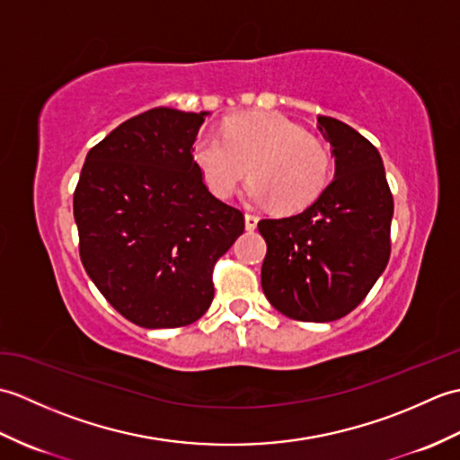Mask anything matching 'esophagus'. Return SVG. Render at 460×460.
<instances>
[{
  "label": "esophagus",
  "instance_id": "esophagus-1",
  "mask_svg": "<svg viewBox=\"0 0 460 460\" xmlns=\"http://www.w3.org/2000/svg\"><path fill=\"white\" fill-rule=\"evenodd\" d=\"M257 223H259L257 215L245 213V227H247V231H255V229H257Z\"/></svg>",
  "mask_w": 460,
  "mask_h": 460
}]
</instances>
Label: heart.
Instances as JSON below:
<instances>
[{
  "label": "heart",
  "instance_id": "1",
  "mask_svg": "<svg viewBox=\"0 0 460 460\" xmlns=\"http://www.w3.org/2000/svg\"><path fill=\"white\" fill-rule=\"evenodd\" d=\"M191 160L215 198L227 199L245 178L251 203L275 201L279 211L308 208L324 191L332 160L316 136L280 114H241L223 124V134L195 136Z\"/></svg>",
  "mask_w": 460,
  "mask_h": 460
}]
</instances>
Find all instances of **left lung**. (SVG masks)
Wrapping results in <instances>:
<instances>
[{
    "mask_svg": "<svg viewBox=\"0 0 460 460\" xmlns=\"http://www.w3.org/2000/svg\"><path fill=\"white\" fill-rule=\"evenodd\" d=\"M334 180L302 213L261 219V285L280 314L332 322L354 310L385 270L394 198L377 148L351 126L318 116Z\"/></svg>",
    "mask_w": 460,
    "mask_h": 460,
    "instance_id": "left-lung-1",
    "label": "left lung"
}]
</instances>
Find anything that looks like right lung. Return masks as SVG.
<instances>
[{
	"label": "right lung",
	"instance_id": "add662e5",
	"mask_svg": "<svg viewBox=\"0 0 460 460\" xmlns=\"http://www.w3.org/2000/svg\"><path fill=\"white\" fill-rule=\"evenodd\" d=\"M209 112L152 109L86 154L73 211L81 261L102 296L142 328H180L213 300V265L245 217L205 188L191 146Z\"/></svg>",
	"mask_w": 460,
	"mask_h": 460
}]
</instances>
